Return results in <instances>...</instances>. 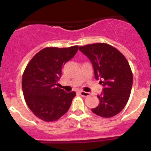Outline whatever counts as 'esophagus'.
<instances>
[{"label": "esophagus", "instance_id": "esophagus-1", "mask_svg": "<svg viewBox=\"0 0 151 151\" xmlns=\"http://www.w3.org/2000/svg\"><path fill=\"white\" fill-rule=\"evenodd\" d=\"M80 94L82 96L86 97V96H88L90 95V93L85 92V91H80Z\"/></svg>", "mask_w": 151, "mask_h": 151}]
</instances>
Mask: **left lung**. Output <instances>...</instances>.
I'll return each instance as SVG.
<instances>
[{"label":"left lung","mask_w":151,"mask_h":151,"mask_svg":"<svg viewBox=\"0 0 151 151\" xmlns=\"http://www.w3.org/2000/svg\"><path fill=\"white\" fill-rule=\"evenodd\" d=\"M89 58L94 75L102 84V93L97 96L99 104L92 112L102 118L119 113L127 104L133 83L129 62L116 48L105 43H96L79 47Z\"/></svg>","instance_id":"obj_1"}]
</instances>
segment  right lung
Listing matches in <instances>:
<instances>
[{"mask_svg": "<svg viewBox=\"0 0 151 151\" xmlns=\"http://www.w3.org/2000/svg\"><path fill=\"white\" fill-rule=\"evenodd\" d=\"M78 50L46 47L36 53L27 65L22 79V88L29 109L39 119L55 121L69 109L74 91L66 93L58 87L62 68Z\"/></svg>", "mask_w": 151, "mask_h": 151, "instance_id": "obj_1", "label": "right lung"}]
</instances>
